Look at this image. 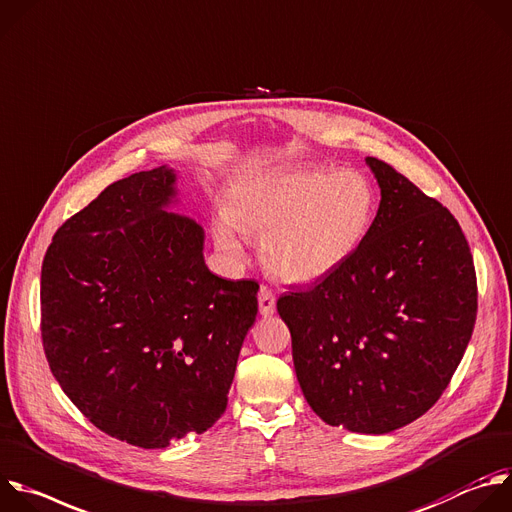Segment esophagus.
Returning <instances> with one entry per match:
<instances>
[{"instance_id": "34e87169", "label": "esophagus", "mask_w": 512, "mask_h": 512, "mask_svg": "<svg viewBox=\"0 0 512 512\" xmlns=\"http://www.w3.org/2000/svg\"><path fill=\"white\" fill-rule=\"evenodd\" d=\"M258 304H260V315L272 317L276 311V296L268 286H262L258 292Z\"/></svg>"}]
</instances>
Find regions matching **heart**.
I'll use <instances>...</instances> for the list:
<instances>
[{
    "label": "heart",
    "instance_id": "heart-1",
    "mask_svg": "<svg viewBox=\"0 0 512 512\" xmlns=\"http://www.w3.org/2000/svg\"><path fill=\"white\" fill-rule=\"evenodd\" d=\"M375 210V187L355 169L258 173L232 187L216 242L240 256L238 230L260 240L262 262L276 278L315 282L355 256L373 226Z\"/></svg>",
    "mask_w": 512,
    "mask_h": 512
}]
</instances>
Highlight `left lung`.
<instances>
[{"instance_id": "1", "label": "left lung", "mask_w": 512, "mask_h": 512, "mask_svg": "<svg viewBox=\"0 0 512 512\" xmlns=\"http://www.w3.org/2000/svg\"><path fill=\"white\" fill-rule=\"evenodd\" d=\"M381 201L355 256L276 309L296 379L329 426L387 434L448 387L476 323L478 290L456 218L385 161L365 159Z\"/></svg>"}]
</instances>
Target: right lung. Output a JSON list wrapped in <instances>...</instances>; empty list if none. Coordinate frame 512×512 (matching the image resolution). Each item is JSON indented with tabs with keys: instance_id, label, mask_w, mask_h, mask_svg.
<instances>
[{
	"instance_id": "add662e5",
	"label": "right lung",
	"mask_w": 512,
	"mask_h": 512,
	"mask_svg": "<svg viewBox=\"0 0 512 512\" xmlns=\"http://www.w3.org/2000/svg\"><path fill=\"white\" fill-rule=\"evenodd\" d=\"M169 167L115 181L54 234L42 262V343L78 410L105 434L165 448L226 412L258 282L203 262V228L165 208Z\"/></svg>"
}]
</instances>
